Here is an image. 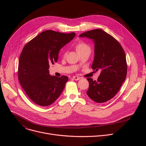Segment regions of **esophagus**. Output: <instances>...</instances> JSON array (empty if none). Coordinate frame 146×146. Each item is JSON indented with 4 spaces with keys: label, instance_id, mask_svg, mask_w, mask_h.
Segmentation results:
<instances>
[{
    "label": "esophagus",
    "instance_id": "1",
    "mask_svg": "<svg viewBox=\"0 0 146 146\" xmlns=\"http://www.w3.org/2000/svg\"><path fill=\"white\" fill-rule=\"evenodd\" d=\"M72 78L74 80H79L81 78L80 77H78V76H73Z\"/></svg>",
    "mask_w": 146,
    "mask_h": 146
}]
</instances>
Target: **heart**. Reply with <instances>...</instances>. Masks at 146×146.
Here are the masks:
<instances>
[{
	"label": "heart",
	"instance_id": "b5f03b06",
	"mask_svg": "<svg viewBox=\"0 0 146 146\" xmlns=\"http://www.w3.org/2000/svg\"><path fill=\"white\" fill-rule=\"evenodd\" d=\"M76 48L79 54L84 52H86V51H91L90 47L87 44H86L85 43H78L76 46Z\"/></svg>",
	"mask_w": 146,
	"mask_h": 146
}]
</instances>
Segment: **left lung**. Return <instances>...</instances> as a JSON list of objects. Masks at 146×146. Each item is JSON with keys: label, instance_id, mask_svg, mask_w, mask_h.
I'll return each instance as SVG.
<instances>
[{"label": "left lung", "instance_id": "1", "mask_svg": "<svg viewBox=\"0 0 146 146\" xmlns=\"http://www.w3.org/2000/svg\"><path fill=\"white\" fill-rule=\"evenodd\" d=\"M79 37L94 41L95 55L92 69L101 70L97 80L87 78L90 85L87 94L97 103L106 102L117 94L126 78L127 64L124 51L118 41L102 29L87 31Z\"/></svg>", "mask_w": 146, "mask_h": 146}]
</instances>
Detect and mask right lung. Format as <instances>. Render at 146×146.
<instances>
[{
  "instance_id": "right-lung-1",
  "label": "right lung",
  "mask_w": 146,
  "mask_h": 146,
  "mask_svg": "<svg viewBox=\"0 0 146 146\" xmlns=\"http://www.w3.org/2000/svg\"><path fill=\"white\" fill-rule=\"evenodd\" d=\"M76 33L47 30L40 33L24 47L18 62V80L28 97L37 105H51L63 91L68 77L51 76L49 68L57 62L61 48Z\"/></svg>"
}]
</instances>
